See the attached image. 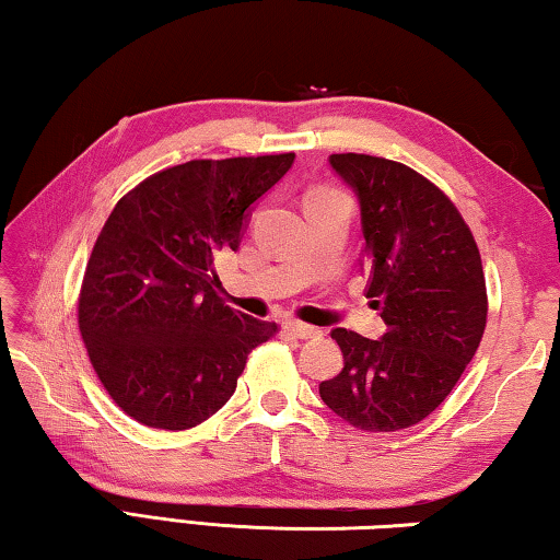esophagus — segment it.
<instances>
[{
	"label": "esophagus",
	"instance_id": "1",
	"mask_svg": "<svg viewBox=\"0 0 560 560\" xmlns=\"http://www.w3.org/2000/svg\"><path fill=\"white\" fill-rule=\"evenodd\" d=\"M283 330L291 334L293 338H318L320 336L318 328L301 324V320H287V324H283Z\"/></svg>",
	"mask_w": 560,
	"mask_h": 560
}]
</instances>
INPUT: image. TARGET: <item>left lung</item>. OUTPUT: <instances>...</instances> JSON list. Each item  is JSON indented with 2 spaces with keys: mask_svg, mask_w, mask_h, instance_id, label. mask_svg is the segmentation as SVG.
Here are the masks:
<instances>
[{
  "mask_svg": "<svg viewBox=\"0 0 560 560\" xmlns=\"http://www.w3.org/2000/svg\"><path fill=\"white\" fill-rule=\"evenodd\" d=\"M328 160L358 195L365 296L387 330L371 340L336 328L343 371L318 393L353 428L397 432L438 410L477 353L489 311L485 269L467 222L428 177L373 155Z\"/></svg>",
  "mask_w": 560,
  "mask_h": 560,
  "instance_id": "1",
  "label": "left lung"
}]
</instances>
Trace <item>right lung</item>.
<instances>
[{
  "label": "right lung",
  "instance_id": "1",
  "mask_svg": "<svg viewBox=\"0 0 560 560\" xmlns=\"http://www.w3.org/2000/svg\"><path fill=\"white\" fill-rule=\"evenodd\" d=\"M293 158L189 160L113 207L83 273L79 328L101 385L132 420L173 432L205 422L279 330L224 306L214 259L240 249L252 205Z\"/></svg>",
  "mask_w": 560,
  "mask_h": 560
}]
</instances>
